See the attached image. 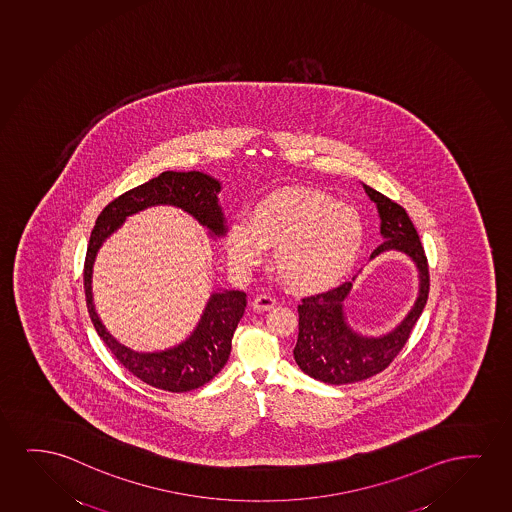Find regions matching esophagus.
Wrapping results in <instances>:
<instances>
[{
	"label": "esophagus",
	"mask_w": 512,
	"mask_h": 512,
	"mask_svg": "<svg viewBox=\"0 0 512 512\" xmlns=\"http://www.w3.org/2000/svg\"><path fill=\"white\" fill-rule=\"evenodd\" d=\"M252 306L255 311H269V309H273L276 306V301H274V297H271V295H257L253 299Z\"/></svg>",
	"instance_id": "obj_1"
}]
</instances>
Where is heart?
Segmentation results:
<instances>
[{
  "label": "heart",
  "instance_id": "obj_1",
  "mask_svg": "<svg viewBox=\"0 0 512 512\" xmlns=\"http://www.w3.org/2000/svg\"><path fill=\"white\" fill-rule=\"evenodd\" d=\"M362 217L316 189H283L253 204L248 220L225 234L227 257L238 269L259 266L274 250L273 269L285 287L318 294L336 287L364 246Z\"/></svg>",
  "mask_w": 512,
  "mask_h": 512
}]
</instances>
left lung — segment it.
Wrapping results in <instances>:
<instances>
[{
	"instance_id": "left-lung-1",
	"label": "left lung",
	"mask_w": 512,
	"mask_h": 512,
	"mask_svg": "<svg viewBox=\"0 0 512 512\" xmlns=\"http://www.w3.org/2000/svg\"><path fill=\"white\" fill-rule=\"evenodd\" d=\"M365 194L376 204L379 215L381 245L372 252L371 260L386 252L404 253L418 273V294L407 315L392 330L379 336H365L351 327L344 302L350 297L353 280L325 294L302 299L299 306V337L294 358L304 374L327 385H348L386 369L404 348L414 323L427 304L428 264L420 236L406 210L362 183Z\"/></svg>"
}]
</instances>
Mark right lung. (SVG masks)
<instances>
[{"mask_svg": "<svg viewBox=\"0 0 512 512\" xmlns=\"http://www.w3.org/2000/svg\"><path fill=\"white\" fill-rule=\"evenodd\" d=\"M222 182L203 171H164L150 182L117 197L101 211L92 229L84 269L85 299L94 329L115 358L143 383L166 392H190L215 378L231 355V339L245 313L246 294L241 290L211 292L201 318L182 343L159 351H136L119 343L101 322L92 274L98 252L127 217L152 206H175L208 229L211 239L224 238L227 220L218 201Z\"/></svg>", "mask_w": 512, "mask_h": 512, "instance_id": "add662e5", "label": "right lung"}]
</instances>
